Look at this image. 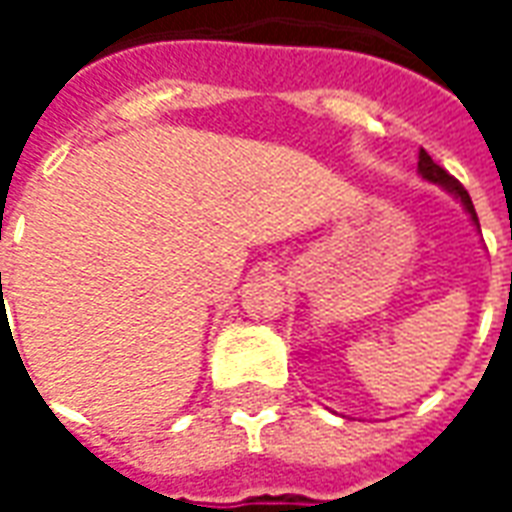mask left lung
Masks as SVG:
<instances>
[{
	"mask_svg": "<svg viewBox=\"0 0 512 512\" xmlns=\"http://www.w3.org/2000/svg\"><path fill=\"white\" fill-rule=\"evenodd\" d=\"M418 174L424 177L427 182H435V185H441L446 194H452L463 205V210H466L468 216H471V221H474V227L480 230V219H477V210H474V205H471V196H468V191L460 185V182L449 174V171H443L435 160H432L424 149L418 152Z\"/></svg>",
	"mask_w": 512,
	"mask_h": 512,
	"instance_id": "8db88e82",
	"label": "left lung"
}]
</instances>
